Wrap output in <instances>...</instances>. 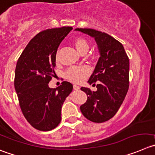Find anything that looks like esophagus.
Here are the masks:
<instances>
[{
    "instance_id": "esophagus-1",
    "label": "esophagus",
    "mask_w": 155,
    "mask_h": 155,
    "mask_svg": "<svg viewBox=\"0 0 155 155\" xmlns=\"http://www.w3.org/2000/svg\"><path fill=\"white\" fill-rule=\"evenodd\" d=\"M73 89H74L76 91H77V90H79L80 87H79L78 85H74V86H73Z\"/></svg>"
}]
</instances>
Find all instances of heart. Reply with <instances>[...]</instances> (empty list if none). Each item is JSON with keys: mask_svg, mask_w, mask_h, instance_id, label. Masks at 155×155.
I'll use <instances>...</instances> for the list:
<instances>
[{"mask_svg": "<svg viewBox=\"0 0 155 155\" xmlns=\"http://www.w3.org/2000/svg\"><path fill=\"white\" fill-rule=\"evenodd\" d=\"M75 47L79 53H86L89 48V44L84 38H77L74 41ZM57 60V56H56ZM89 70L86 66H73L69 68L66 72L68 79L75 82H80L85 79L89 74Z\"/></svg>", "mask_w": 155, "mask_h": 155, "instance_id": "b5f03b06", "label": "heart"}]
</instances>
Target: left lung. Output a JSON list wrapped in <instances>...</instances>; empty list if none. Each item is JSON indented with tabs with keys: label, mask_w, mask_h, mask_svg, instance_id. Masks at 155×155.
<instances>
[{
	"label": "left lung",
	"mask_w": 155,
	"mask_h": 155,
	"mask_svg": "<svg viewBox=\"0 0 155 155\" xmlns=\"http://www.w3.org/2000/svg\"><path fill=\"white\" fill-rule=\"evenodd\" d=\"M75 30L93 37L97 43L100 56L88 81L90 85L97 82V90L81 88L88 98L80 110L87 119L101 123L117 113L126 96L129 87V60L122 44L110 35L93 29Z\"/></svg>",
	"instance_id": "obj_1"
}]
</instances>
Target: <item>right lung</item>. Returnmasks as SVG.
<instances>
[{
	"label": "right lung",
	"mask_w": 155,
	"mask_h": 155,
	"mask_svg": "<svg viewBox=\"0 0 155 155\" xmlns=\"http://www.w3.org/2000/svg\"><path fill=\"white\" fill-rule=\"evenodd\" d=\"M71 27L47 29L32 39L17 60L14 87L24 117L36 129L50 131L61 121V108L73 91L70 82L49 87L54 76L56 55Z\"/></svg>",
	"instance_id": "add662e5"
}]
</instances>
